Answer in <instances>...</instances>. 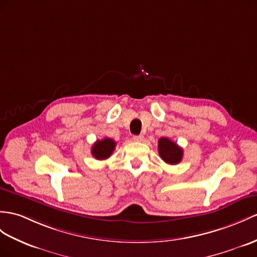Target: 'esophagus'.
I'll return each instance as SVG.
<instances>
[{
    "instance_id": "1",
    "label": "esophagus",
    "mask_w": 257,
    "mask_h": 257,
    "mask_svg": "<svg viewBox=\"0 0 257 257\" xmlns=\"http://www.w3.org/2000/svg\"><path fill=\"white\" fill-rule=\"evenodd\" d=\"M133 141H134V142H139V143H141V142H143V141H144V136H143V135L134 136V137H133Z\"/></svg>"
}]
</instances>
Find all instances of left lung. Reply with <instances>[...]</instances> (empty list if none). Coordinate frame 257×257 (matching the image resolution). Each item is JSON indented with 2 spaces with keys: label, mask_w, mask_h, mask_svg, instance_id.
I'll use <instances>...</instances> for the list:
<instances>
[{
  "label": "left lung",
  "mask_w": 257,
  "mask_h": 257,
  "mask_svg": "<svg viewBox=\"0 0 257 257\" xmlns=\"http://www.w3.org/2000/svg\"><path fill=\"white\" fill-rule=\"evenodd\" d=\"M158 150L160 158L169 165H178L182 160L183 149L167 137H161L158 141Z\"/></svg>",
  "instance_id": "1"
}]
</instances>
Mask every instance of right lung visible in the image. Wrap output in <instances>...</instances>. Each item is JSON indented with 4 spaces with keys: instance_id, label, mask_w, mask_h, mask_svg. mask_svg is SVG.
Returning a JSON list of instances; mask_svg holds the SVG:
<instances>
[{
    "instance_id": "obj_1",
    "label": "right lung",
    "mask_w": 257,
    "mask_h": 257,
    "mask_svg": "<svg viewBox=\"0 0 257 257\" xmlns=\"http://www.w3.org/2000/svg\"><path fill=\"white\" fill-rule=\"evenodd\" d=\"M116 143L109 139V137H105V139L101 141H97L93 144L91 147V154L93 157L98 160H103L109 158L110 156L113 153L115 148Z\"/></svg>"
}]
</instances>
